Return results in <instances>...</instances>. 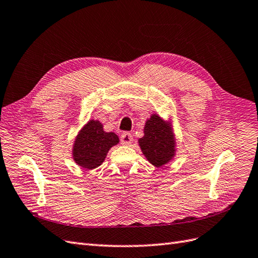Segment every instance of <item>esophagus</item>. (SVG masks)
Returning <instances> with one entry per match:
<instances>
[{
  "mask_svg": "<svg viewBox=\"0 0 258 258\" xmlns=\"http://www.w3.org/2000/svg\"><path fill=\"white\" fill-rule=\"evenodd\" d=\"M133 139H134L133 136H131V134L129 133H123L120 137V141L123 146H130L131 142H133Z\"/></svg>",
  "mask_w": 258,
  "mask_h": 258,
  "instance_id": "esophagus-1",
  "label": "esophagus"
}]
</instances>
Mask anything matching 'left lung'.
I'll use <instances>...</instances> for the list:
<instances>
[{
    "instance_id": "obj_1",
    "label": "left lung",
    "mask_w": 258,
    "mask_h": 258,
    "mask_svg": "<svg viewBox=\"0 0 258 258\" xmlns=\"http://www.w3.org/2000/svg\"><path fill=\"white\" fill-rule=\"evenodd\" d=\"M139 146L147 160L155 167L167 164L175 155V136L171 122L159 115L152 114L144 125V136L139 139Z\"/></svg>"
}]
</instances>
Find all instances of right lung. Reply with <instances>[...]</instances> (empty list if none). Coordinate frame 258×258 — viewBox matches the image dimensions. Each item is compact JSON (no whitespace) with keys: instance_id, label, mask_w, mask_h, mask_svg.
<instances>
[{"instance_id":"1","label":"right lung","mask_w":258,"mask_h":258,"mask_svg":"<svg viewBox=\"0 0 258 258\" xmlns=\"http://www.w3.org/2000/svg\"><path fill=\"white\" fill-rule=\"evenodd\" d=\"M119 142L114 133H106L98 120H90L75 138L72 155L75 163L85 169H94L104 162L111 147Z\"/></svg>"}]
</instances>
